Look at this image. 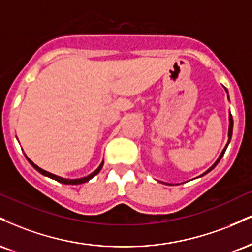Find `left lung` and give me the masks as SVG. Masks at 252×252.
<instances>
[{
    "instance_id": "8db88e82",
    "label": "left lung",
    "mask_w": 252,
    "mask_h": 252,
    "mask_svg": "<svg viewBox=\"0 0 252 252\" xmlns=\"http://www.w3.org/2000/svg\"><path fill=\"white\" fill-rule=\"evenodd\" d=\"M225 90H226V89H225ZM226 92H227V90H226ZM228 121H230V124H228V142H227V144H226V146H225V148H224V149H222L221 154H220V155H219L218 160H217V161H216V162H215V164H213V166H212V167H210V168H209V169H207V170H206V172H205V173H202V174H201L200 176H204L205 174H207V173H209V172H211V170H212L213 168H215V167L217 166V164H218V162H219V161H220V158H222V155H224L225 150H226V148H227V146H228V143H230V140H231V136H232V129H233V120H232V116H231V114H230V116H228Z\"/></svg>"
}]
</instances>
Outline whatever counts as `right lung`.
Returning a JSON list of instances; mask_svg holds the SVG:
<instances>
[{
    "mask_svg": "<svg viewBox=\"0 0 252 252\" xmlns=\"http://www.w3.org/2000/svg\"><path fill=\"white\" fill-rule=\"evenodd\" d=\"M27 160L30 161V163L32 164V166H33L34 168L37 170V172L41 173L42 175L48 176V178L53 179V180H56L58 182H62V184H65V185H79V184H84V182H88L90 179H92L94 175H97L98 173L100 172V169H102L103 163H104V161H102V163L99 164V167H98V168L94 170V173H91V174L88 175V176H84V178H80V179H63V178H60V176H58L56 174H52V173H50V172H46V170H43L42 168H40V167H37L35 163L32 162V161L28 158H27Z\"/></svg>",
    "mask_w": 252,
    "mask_h": 252,
    "instance_id": "obj_1",
    "label": "right lung"
}]
</instances>
